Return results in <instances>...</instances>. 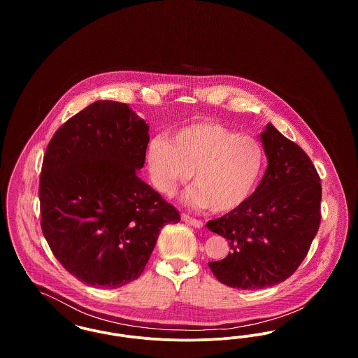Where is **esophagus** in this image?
Segmentation results:
<instances>
[{
  "instance_id": "1",
  "label": "esophagus",
  "mask_w": 358,
  "mask_h": 358,
  "mask_svg": "<svg viewBox=\"0 0 358 358\" xmlns=\"http://www.w3.org/2000/svg\"><path fill=\"white\" fill-rule=\"evenodd\" d=\"M181 219H182V222H185V224L192 225V227H194V228H203V227H204V222H201V220H197V219H194V217H192V216H189L187 213H182Z\"/></svg>"
}]
</instances>
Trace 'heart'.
<instances>
[{"label": "heart", "mask_w": 358, "mask_h": 358, "mask_svg": "<svg viewBox=\"0 0 358 358\" xmlns=\"http://www.w3.org/2000/svg\"><path fill=\"white\" fill-rule=\"evenodd\" d=\"M155 187L171 193L194 173L190 203L215 212H231L247 203L266 168L262 142L213 120L190 123L171 139L155 136L148 149Z\"/></svg>", "instance_id": "heart-1"}]
</instances>
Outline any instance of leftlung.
Returning <instances> with one entry per match:
<instances>
[{"label":"left lung","instance_id":"obj_1","mask_svg":"<svg viewBox=\"0 0 358 358\" xmlns=\"http://www.w3.org/2000/svg\"><path fill=\"white\" fill-rule=\"evenodd\" d=\"M260 138L268 166L255 193L206 222L231 250L222 260L209 262V268L234 289H264L286 280L306 257L321 222L322 187L308 155L271 123Z\"/></svg>","mask_w":358,"mask_h":358}]
</instances>
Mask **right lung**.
Instances as JSON below:
<instances>
[{"instance_id": "right-lung-1", "label": "right lung", "mask_w": 358, "mask_h": 358, "mask_svg": "<svg viewBox=\"0 0 358 358\" xmlns=\"http://www.w3.org/2000/svg\"><path fill=\"white\" fill-rule=\"evenodd\" d=\"M149 126L126 103L98 101L69 118L47 146L40 174L41 229L52 254L90 286L139 278L178 210L136 171Z\"/></svg>"}]
</instances>
